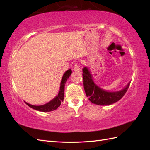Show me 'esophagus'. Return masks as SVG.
I'll list each match as a JSON object with an SVG mask.
<instances>
[{"mask_svg": "<svg viewBox=\"0 0 150 150\" xmlns=\"http://www.w3.org/2000/svg\"><path fill=\"white\" fill-rule=\"evenodd\" d=\"M73 69H74V71H77V72L81 71L80 66H79V64H75L74 67H73Z\"/></svg>", "mask_w": 150, "mask_h": 150, "instance_id": "34e87169", "label": "esophagus"}]
</instances>
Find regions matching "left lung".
Returning a JSON list of instances; mask_svg holds the SVG:
<instances>
[{
    "label": "left lung",
    "mask_w": 150,
    "mask_h": 150,
    "mask_svg": "<svg viewBox=\"0 0 150 150\" xmlns=\"http://www.w3.org/2000/svg\"><path fill=\"white\" fill-rule=\"evenodd\" d=\"M82 75L84 80V88L88 99L92 103L100 106H107L119 101L128 91L130 84L129 82L125 88L119 91L109 92L103 90L95 84L90 73L86 67L83 69Z\"/></svg>",
    "instance_id": "1"
}]
</instances>
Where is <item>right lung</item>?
Wrapping results in <instances>:
<instances>
[{
	"mask_svg": "<svg viewBox=\"0 0 150 150\" xmlns=\"http://www.w3.org/2000/svg\"><path fill=\"white\" fill-rule=\"evenodd\" d=\"M71 74V70L68 69V71L65 72L64 74L61 83H60V90L59 92V94L57 96L54 98L52 100H51L49 103H47L46 104L42 105V106H33V105H31L26 103V104L28 105V106L30 108H33L34 110H36L40 111H42V112H47V111H52L53 110H55L56 109L58 108V107L60 106V104H61V102L63 101L64 97V87L66 81L68 80V79Z\"/></svg>",
	"mask_w": 150,
	"mask_h": 150,
	"instance_id": "add662e5",
	"label": "right lung"
}]
</instances>
